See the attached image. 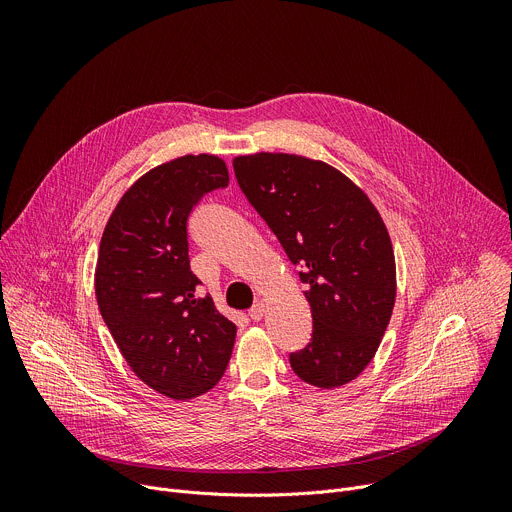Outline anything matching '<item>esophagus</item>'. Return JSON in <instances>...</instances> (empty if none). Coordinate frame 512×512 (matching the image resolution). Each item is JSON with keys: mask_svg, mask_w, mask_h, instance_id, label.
I'll return each mask as SVG.
<instances>
[{"mask_svg": "<svg viewBox=\"0 0 512 512\" xmlns=\"http://www.w3.org/2000/svg\"><path fill=\"white\" fill-rule=\"evenodd\" d=\"M249 316L253 322H259L263 316H265V304L263 302H257L251 310H249Z\"/></svg>", "mask_w": 512, "mask_h": 512, "instance_id": "obj_1", "label": "esophagus"}]
</instances>
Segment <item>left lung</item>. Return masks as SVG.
Masks as SVG:
<instances>
[{"label":"left lung","instance_id":"1","mask_svg":"<svg viewBox=\"0 0 512 512\" xmlns=\"http://www.w3.org/2000/svg\"><path fill=\"white\" fill-rule=\"evenodd\" d=\"M233 168L308 285L312 342L289 354L291 369L320 389L354 381L375 358L397 296L395 253L379 210L320 160L261 152L237 156Z\"/></svg>","mask_w":512,"mask_h":512}]
</instances>
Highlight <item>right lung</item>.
<instances>
[{
  "mask_svg": "<svg viewBox=\"0 0 512 512\" xmlns=\"http://www.w3.org/2000/svg\"><path fill=\"white\" fill-rule=\"evenodd\" d=\"M229 184L225 160L182 156L135 180L101 237L95 294L123 358L154 391L188 401L227 371L237 326L200 298L190 271L188 216Z\"/></svg>",
  "mask_w": 512,
  "mask_h": 512,
  "instance_id": "add662e5",
  "label": "right lung"
}]
</instances>
